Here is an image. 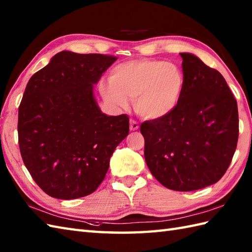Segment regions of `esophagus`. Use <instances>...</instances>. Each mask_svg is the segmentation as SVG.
Masks as SVG:
<instances>
[{
    "instance_id": "obj_1",
    "label": "esophagus",
    "mask_w": 252,
    "mask_h": 252,
    "mask_svg": "<svg viewBox=\"0 0 252 252\" xmlns=\"http://www.w3.org/2000/svg\"><path fill=\"white\" fill-rule=\"evenodd\" d=\"M138 127H140V126H138V123L135 120H130V130L131 131H136V130H138Z\"/></svg>"
}]
</instances>
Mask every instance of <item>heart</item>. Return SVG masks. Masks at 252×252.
<instances>
[{
  "instance_id": "obj_1",
  "label": "heart",
  "mask_w": 252,
  "mask_h": 252,
  "mask_svg": "<svg viewBox=\"0 0 252 252\" xmlns=\"http://www.w3.org/2000/svg\"><path fill=\"white\" fill-rule=\"evenodd\" d=\"M110 81H100L98 91L107 104L126 108L134 99V109L149 120L161 119L178 107L185 88V77L173 63L134 60L117 65Z\"/></svg>"
}]
</instances>
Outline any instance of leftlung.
Here are the masks:
<instances>
[{
    "mask_svg": "<svg viewBox=\"0 0 252 252\" xmlns=\"http://www.w3.org/2000/svg\"><path fill=\"white\" fill-rule=\"evenodd\" d=\"M185 88L178 107L145 121L141 133L152 174L164 187L190 191L217 183L238 141L237 101L222 74L190 53H180Z\"/></svg>",
    "mask_w": 252,
    "mask_h": 252,
    "instance_id": "8db88e82",
    "label": "left lung"
}]
</instances>
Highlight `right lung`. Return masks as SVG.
<instances>
[{"label":"right lung","mask_w":252,"mask_h":252,"mask_svg":"<svg viewBox=\"0 0 252 252\" xmlns=\"http://www.w3.org/2000/svg\"><path fill=\"white\" fill-rule=\"evenodd\" d=\"M117 57L63 51L27 83L18 110L20 154L51 197L88 196L103 182L129 117L107 116L93 88Z\"/></svg>","instance_id":"obj_1"}]
</instances>
